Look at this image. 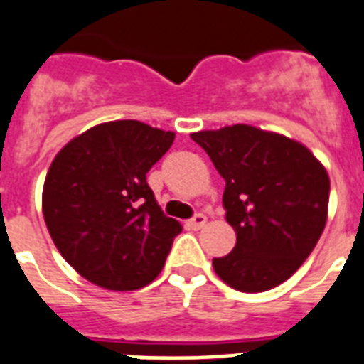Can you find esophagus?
<instances>
[{"mask_svg":"<svg viewBox=\"0 0 364 364\" xmlns=\"http://www.w3.org/2000/svg\"><path fill=\"white\" fill-rule=\"evenodd\" d=\"M204 225H206V215L204 214H197V215H193V218L189 219L188 221V227L191 230H199V229H203Z\"/></svg>","mask_w":364,"mask_h":364,"instance_id":"obj_1","label":"esophagus"}]
</instances>
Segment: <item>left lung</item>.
Instances as JSON below:
<instances>
[{
    "mask_svg": "<svg viewBox=\"0 0 364 364\" xmlns=\"http://www.w3.org/2000/svg\"><path fill=\"white\" fill-rule=\"evenodd\" d=\"M225 180V218L236 230L229 255L212 260L240 292L284 283L323 232L329 176L307 146L247 124L191 134Z\"/></svg>",
    "mask_w": 364,
    "mask_h": 364,
    "instance_id": "8db88e82",
    "label": "left lung"
}]
</instances>
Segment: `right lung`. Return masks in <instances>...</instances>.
<instances>
[{"mask_svg":"<svg viewBox=\"0 0 364 364\" xmlns=\"http://www.w3.org/2000/svg\"><path fill=\"white\" fill-rule=\"evenodd\" d=\"M173 132L139 121L98 124L61 149L42 191L55 247L87 281L135 290L158 277L182 225L164 215L146 173Z\"/></svg>","mask_w":364,"mask_h":364,"instance_id":"right-lung-1","label":"right lung"}]
</instances>
